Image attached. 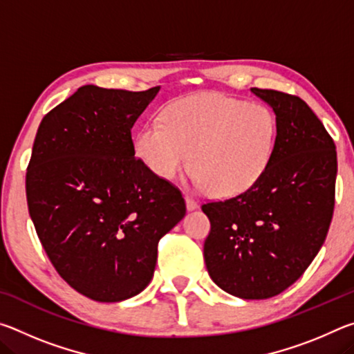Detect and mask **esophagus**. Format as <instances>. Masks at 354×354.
Returning a JSON list of instances; mask_svg holds the SVG:
<instances>
[{
    "mask_svg": "<svg viewBox=\"0 0 354 354\" xmlns=\"http://www.w3.org/2000/svg\"><path fill=\"white\" fill-rule=\"evenodd\" d=\"M185 206H187V211H195L198 207V203L194 198H190V196H185Z\"/></svg>",
    "mask_w": 354,
    "mask_h": 354,
    "instance_id": "34e87169",
    "label": "esophagus"
}]
</instances>
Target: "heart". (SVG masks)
I'll list each match as a JSON object with an SVG mask.
<instances>
[{
	"label": "heart",
	"mask_w": 354,
	"mask_h": 354,
	"mask_svg": "<svg viewBox=\"0 0 354 354\" xmlns=\"http://www.w3.org/2000/svg\"><path fill=\"white\" fill-rule=\"evenodd\" d=\"M277 139L278 120L268 106L203 92L167 106L160 123L137 131L134 148L156 176L171 181L190 164L195 187L234 196L263 176Z\"/></svg>",
	"instance_id": "1"
}]
</instances>
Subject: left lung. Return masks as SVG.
Returning <instances> with one entry per match:
<instances>
[{"mask_svg":"<svg viewBox=\"0 0 354 354\" xmlns=\"http://www.w3.org/2000/svg\"><path fill=\"white\" fill-rule=\"evenodd\" d=\"M251 92L277 115V147L253 187L201 206L211 221L205 262L220 289L243 299H266L295 283L325 242L337 153L301 98L270 88Z\"/></svg>","mask_w":354,"mask_h":354,"instance_id":"1","label":"left lung"}]
</instances>
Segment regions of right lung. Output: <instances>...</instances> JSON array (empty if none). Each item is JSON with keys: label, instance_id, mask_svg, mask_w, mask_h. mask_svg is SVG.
<instances>
[{"label": "right lung", "instance_id": "obj_1", "mask_svg": "<svg viewBox=\"0 0 354 354\" xmlns=\"http://www.w3.org/2000/svg\"><path fill=\"white\" fill-rule=\"evenodd\" d=\"M159 88L82 86L46 113L35 136L29 215L56 272L95 301L145 289L159 241L185 215L181 192L136 158L131 137Z\"/></svg>", "mask_w": 354, "mask_h": 354}]
</instances>
